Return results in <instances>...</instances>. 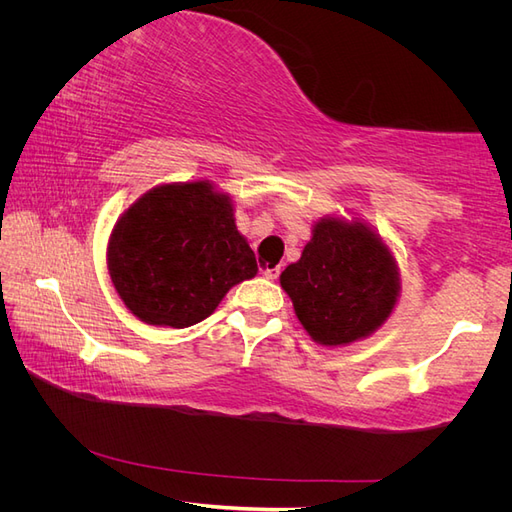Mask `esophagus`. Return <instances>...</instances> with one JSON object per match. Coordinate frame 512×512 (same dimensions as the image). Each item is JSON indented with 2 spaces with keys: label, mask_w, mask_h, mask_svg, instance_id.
<instances>
[{
  "label": "esophagus",
  "mask_w": 512,
  "mask_h": 512,
  "mask_svg": "<svg viewBox=\"0 0 512 512\" xmlns=\"http://www.w3.org/2000/svg\"><path fill=\"white\" fill-rule=\"evenodd\" d=\"M260 273L267 277V280H277V277H280V273H282V267L280 265H262L260 267Z\"/></svg>",
  "instance_id": "esophagus-1"
}]
</instances>
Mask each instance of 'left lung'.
I'll return each instance as SVG.
<instances>
[{"instance_id":"1","label":"left lung","mask_w":512,"mask_h":512,"mask_svg":"<svg viewBox=\"0 0 512 512\" xmlns=\"http://www.w3.org/2000/svg\"><path fill=\"white\" fill-rule=\"evenodd\" d=\"M305 331L324 346H342L374 333L393 312L397 265L361 222L320 220L301 260L280 275Z\"/></svg>"}]
</instances>
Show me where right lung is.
Here are the masks:
<instances>
[{"label":"right lung","instance_id":"obj_1","mask_svg":"<svg viewBox=\"0 0 512 512\" xmlns=\"http://www.w3.org/2000/svg\"><path fill=\"white\" fill-rule=\"evenodd\" d=\"M258 271L211 183L160 185L121 215L108 241V273L130 312L147 324L185 329Z\"/></svg>","mask_w":512,"mask_h":512}]
</instances>
